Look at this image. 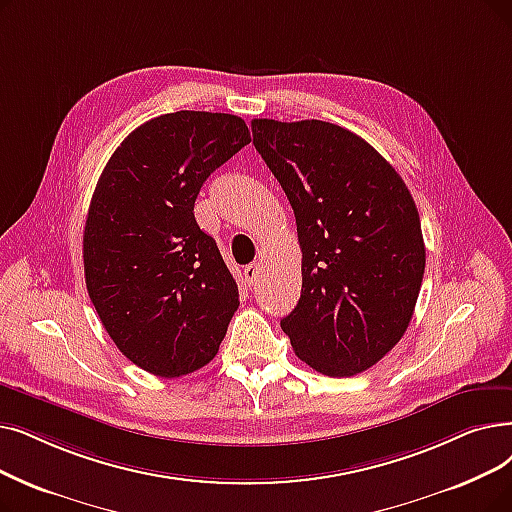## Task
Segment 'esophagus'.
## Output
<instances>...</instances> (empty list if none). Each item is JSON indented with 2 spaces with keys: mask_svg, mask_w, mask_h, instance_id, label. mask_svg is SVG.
<instances>
[{
  "mask_svg": "<svg viewBox=\"0 0 512 512\" xmlns=\"http://www.w3.org/2000/svg\"><path fill=\"white\" fill-rule=\"evenodd\" d=\"M259 270H261V263L259 261L257 263H249L247 268H244V282H247L249 286H253L257 276H259Z\"/></svg>",
  "mask_w": 512,
  "mask_h": 512,
  "instance_id": "obj_1",
  "label": "esophagus"
}]
</instances>
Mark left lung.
Wrapping results in <instances>:
<instances>
[{"label": "left lung", "mask_w": 512, "mask_h": 512, "mask_svg": "<svg viewBox=\"0 0 512 512\" xmlns=\"http://www.w3.org/2000/svg\"><path fill=\"white\" fill-rule=\"evenodd\" d=\"M253 144L297 219L301 297L280 320L297 358L353 376L389 353L425 274L414 198L366 140L326 121L253 119Z\"/></svg>", "instance_id": "8db88e82"}]
</instances>
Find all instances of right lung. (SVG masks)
<instances>
[{
	"label": "right lung",
	"instance_id": "obj_1",
	"mask_svg": "<svg viewBox=\"0 0 512 512\" xmlns=\"http://www.w3.org/2000/svg\"><path fill=\"white\" fill-rule=\"evenodd\" d=\"M251 142L236 115L177 110L133 129L108 159L83 232L87 293L119 351L175 379L207 366L238 309V286L194 201Z\"/></svg>",
	"mask_w": 512,
	"mask_h": 512
}]
</instances>
